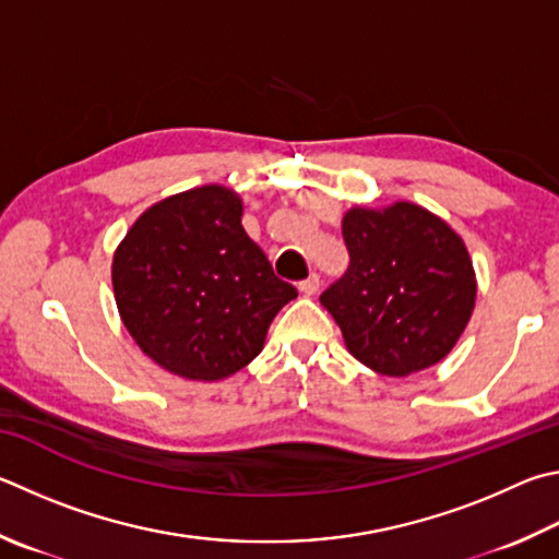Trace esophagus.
<instances>
[{
  "label": "esophagus",
  "mask_w": 559,
  "mask_h": 559,
  "mask_svg": "<svg viewBox=\"0 0 559 559\" xmlns=\"http://www.w3.org/2000/svg\"><path fill=\"white\" fill-rule=\"evenodd\" d=\"M320 290V276L318 273H310L306 281H300V293L302 296H314Z\"/></svg>",
  "instance_id": "esophagus-1"
}]
</instances>
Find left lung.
<instances>
[{"label":"left lung","instance_id":"obj_1","mask_svg":"<svg viewBox=\"0 0 559 559\" xmlns=\"http://www.w3.org/2000/svg\"><path fill=\"white\" fill-rule=\"evenodd\" d=\"M349 266L320 302L344 344L383 377L448 357L472 318L474 266L460 235L413 202L352 207L342 219Z\"/></svg>","mask_w":559,"mask_h":559}]
</instances>
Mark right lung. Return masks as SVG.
Listing matches in <instances>:
<instances>
[{
  "mask_svg": "<svg viewBox=\"0 0 559 559\" xmlns=\"http://www.w3.org/2000/svg\"><path fill=\"white\" fill-rule=\"evenodd\" d=\"M111 286L141 352L190 381L245 369L276 312L298 296L241 227L237 192L222 186L148 207L115 251Z\"/></svg>",
  "mask_w": 559,
  "mask_h": 559,
  "instance_id": "1",
  "label": "right lung"
}]
</instances>
